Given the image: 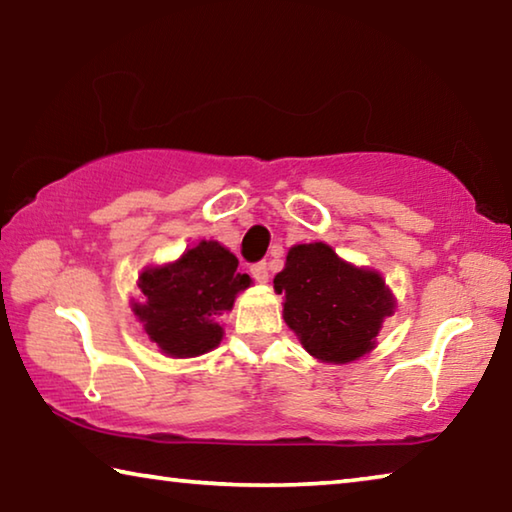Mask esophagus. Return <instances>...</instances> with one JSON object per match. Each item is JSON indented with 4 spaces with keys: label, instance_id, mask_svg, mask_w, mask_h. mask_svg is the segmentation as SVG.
I'll return each instance as SVG.
<instances>
[{
    "label": "esophagus",
    "instance_id": "1",
    "mask_svg": "<svg viewBox=\"0 0 512 512\" xmlns=\"http://www.w3.org/2000/svg\"><path fill=\"white\" fill-rule=\"evenodd\" d=\"M250 273H253V277H255L259 284H266L268 282V266H266V262H259V264L250 266Z\"/></svg>",
    "mask_w": 512,
    "mask_h": 512
}]
</instances>
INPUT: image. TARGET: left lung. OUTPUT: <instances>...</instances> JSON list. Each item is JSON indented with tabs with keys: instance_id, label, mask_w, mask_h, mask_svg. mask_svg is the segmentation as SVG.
I'll list each match as a JSON object with an SVG mask.
<instances>
[{
	"instance_id": "1",
	"label": "left lung",
	"mask_w": 512,
	"mask_h": 512,
	"mask_svg": "<svg viewBox=\"0 0 512 512\" xmlns=\"http://www.w3.org/2000/svg\"><path fill=\"white\" fill-rule=\"evenodd\" d=\"M284 296V323L311 357L343 366L377 348V336L397 300L375 268L354 266L323 241L289 248L273 280Z\"/></svg>"
}]
</instances>
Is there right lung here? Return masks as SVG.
Instances as JSON below:
<instances>
[{
  "label": "right lung",
  "mask_w": 512,
  "mask_h": 512,
  "mask_svg": "<svg viewBox=\"0 0 512 512\" xmlns=\"http://www.w3.org/2000/svg\"><path fill=\"white\" fill-rule=\"evenodd\" d=\"M237 266L228 248L203 239L173 262L142 268L140 300L133 298L131 309L164 357H201L221 343L219 316L253 284Z\"/></svg>",
  "instance_id": "1"
}]
</instances>
